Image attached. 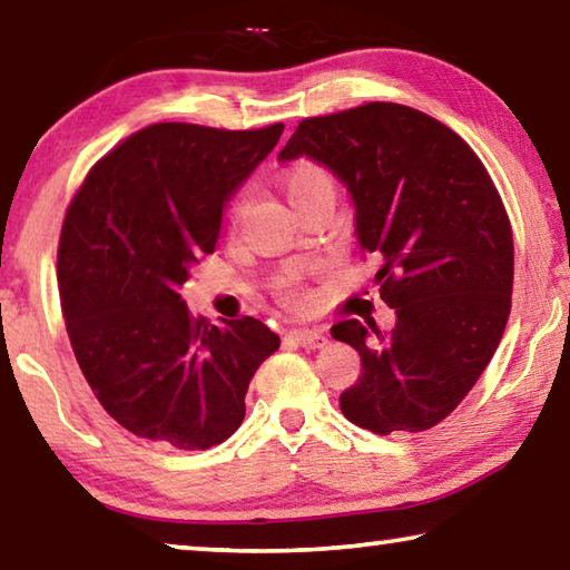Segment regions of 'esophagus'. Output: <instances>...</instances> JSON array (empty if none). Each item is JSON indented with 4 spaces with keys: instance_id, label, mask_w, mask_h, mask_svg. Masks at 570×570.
Masks as SVG:
<instances>
[{
    "instance_id": "1",
    "label": "esophagus",
    "mask_w": 570,
    "mask_h": 570,
    "mask_svg": "<svg viewBox=\"0 0 570 570\" xmlns=\"http://www.w3.org/2000/svg\"><path fill=\"white\" fill-rule=\"evenodd\" d=\"M294 344L304 346V350H322L326 344V336L320 330H292L286 334Z\"/></svg>"
}]
</instances>
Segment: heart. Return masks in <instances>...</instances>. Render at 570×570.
I'll return each instance as SVG.
<instances>
[{
  "instance_id": "heart-1",
  "label": "heart",
  "mask_w": 570,
  "mask_h": 570,
  "mask_svg": "<svg viewBox=\"0 0 570 570\" xmlns=\"http://www.w3.org/2000/svg\"><path fill=\"white\" fill-rule=\"evenodd\" d=\"M282 188L286 193V200L292 204L296 214H302V210L312 208L316 204H334L336 188H334L332 173L314 160L294 163V166L286 170ZM240 210H244V198H238L234 204V218L240 216ZM282 296L284 302L294 308H302L308 302V296L302 288V284H298L296 274H286L282 278Z\"/></svg>"
}]
</instances>
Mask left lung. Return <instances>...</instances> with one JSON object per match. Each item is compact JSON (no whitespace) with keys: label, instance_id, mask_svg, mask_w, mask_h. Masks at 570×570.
I'll return each instance as SVG.
<instances>
[{"label":"left lung","instance_id":"left-lung-1","mask_svg":"<svg viewBox=\"0 0 570 570\" xmlns=\"http://www.w3.org/2000/svg\"><path fill=\"white\" fill-rule=\"evenodd\" d=\"M312 158L346 186L374 282L397 324L346 320L362 374L344 417L377 435L435 428L500 344L513 294V230L485 166L458 132L407 105L366 102L298 122L278 160Z\"/></svg>","mask_w":570,"mask_h":570}]
</instances>
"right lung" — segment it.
<instances>
[{
    "mask_svg": "<svg viewBox=\"0 0 570 570\" xmlns=\"http://www.w3.org/2000/svg\"><path fill=\"white\" fill-rule=\"evenodd\" d=\"M282 132V122L148 125L95 163L67 208L57 248L67 334L95 397L132 435L208 450L244 422L248 382L278 334L254 316L224 326L193 316L180 288Z\"/></svg>",
    "mask_w": 570,
    "mask_h": 570,
    "instance_id": "obj_1",
    "label": "right lung"
}]
</instances>
